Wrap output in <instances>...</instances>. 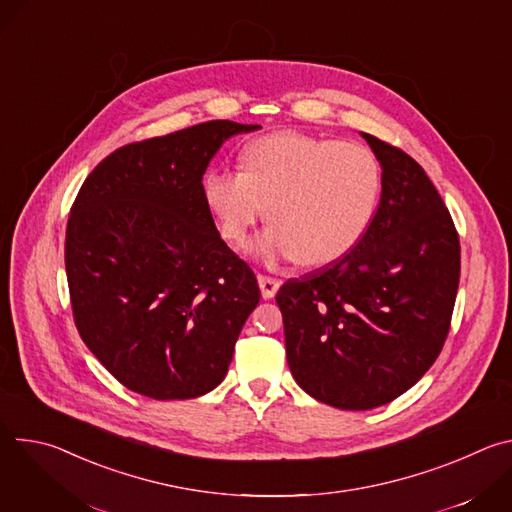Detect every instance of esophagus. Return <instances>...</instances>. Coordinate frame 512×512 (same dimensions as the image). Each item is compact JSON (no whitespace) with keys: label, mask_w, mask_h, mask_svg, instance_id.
I'll list each match as a JSON object with an SVG mask.
<instances>
[{"label":"esophagus","mask_w":512,"mask_h":512,"mask_svg":"<svg viewBox=\"0 0 512 512\" xmlns=\"http://www.w3.org/2000/svg\"><path fill=\"white\" fill-rule=\"evenodd\" d=\"M257 281H259V287H261V296H263L265 300H271V298L277 294L279 279L269 277V275H259Z\"/></svg>","instance_id":"34e87169"}]
</instances>
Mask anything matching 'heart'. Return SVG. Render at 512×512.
Listing matches in <instances>:
<instances>
[{"label":"heart","instance_id":"obj_1","mask_svg":"<svg viewBox=\"0 0 512 512\" xmlns=\"http://www.w3.org/2000/svg\"><path fill=\"white\" fill-rule=\"evenodd\" d=\"M383 190V170L367 145L279 131L253 139L241 172L212 168L202 198L225 241L239 243L265 206L269 227L255 251L326 267L367 235Z\"/></svg>","mask_w":512,"mask_h":512}]
</instances>
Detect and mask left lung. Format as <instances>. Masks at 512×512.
Listing matches in <instances>:
<instances>
[{"instance_id": "8db88e82", "label": "left lung", "mask_w": 512, "mask_h": 512, "mask_svg": "<svg viewBox=\"0 0 512 512\" xmlns=\"http://www.w3.org/2000/svg\"><path fill=\"white\" fill-rule=\"evenodd\" d=\"M381 202L340 261L277 291L296 383L320 403L373 409L411 389L440 356L460 283V237L423 168L371 135Z\"/></svg>"}]
</instances>
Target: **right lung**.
Returning a JSON list of instances; mask_svg holds the SVG:
<instances>
[{"mask_svg":"<svg viewBox=\"0 0 512 512\" xmlns=\"http://www.w3.org/2000/svg\"><path fill=\"white\" fill-rule=\"evenodd\" d=\"M259 125L227 119L123 145L72 202L64 265L89 350L127 389L194 399L225 379L261 291L221 239L202 176L221 145Z\"/></svg>","mask_w":512,"mask_h":512,"instance_id":"obj_1","label":"right lung"}]
</instances>
